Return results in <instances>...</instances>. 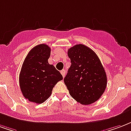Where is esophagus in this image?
Here are the masks:
<instances>
[{
    "label": "esophagus",
    "mask_w": 131,
    "mask_h": 131,
    "mask_svg": "<svg viewBox=\"0 0 131 131\" xmlns=\"http://www.w3.org/2000/svg\"><path fill=\"white\" fill-rule=\"evenodd\" d=\"M60 73H61V74H62V75L63 77H64V76H65L66 71L64 70V69H62V70L61 71H60Z\"/></svg>",
    "instance_id": "obj_1"
}]
</instances>
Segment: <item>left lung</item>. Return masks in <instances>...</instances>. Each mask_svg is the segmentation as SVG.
I'll return each instance as SVG.
<instances>
[{
	"mask_svg": "<svg viewBox=\"0 0 131 131\" xmlns=\"http://www.w3.org/2000/svg\"><path fill=\"white\" fill-rule=\"evenodd\" d=\"M71 65L64 82L71 97L83 105L99 100L107 86L105 69L95 52L83 44L68 50Z\"/></svg>",
	"mask_w": 131,
	"mask_h": 131,
	"instance_id": "left-lung-1",
	"label": "left lung"
}]
</instances>
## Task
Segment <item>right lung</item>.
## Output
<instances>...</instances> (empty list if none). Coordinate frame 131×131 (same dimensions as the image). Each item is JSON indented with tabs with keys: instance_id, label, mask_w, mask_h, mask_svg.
I'll use <instances>...</instances> for the list:
<instances>
[{
	"instance_id": "right-lung-1",
	"label": "right lung",
	"mask_w": 131,
	"mask_h": 131,
	"mask_svg": "<svg viewBox=\"0 0 131 131\" xmlns=\"http://www.w3.org/2000/svg\"><path fill=\"white\" fill-rule=\"evenodd\" d=\"M51 48L39 44L31 49L22 64L19 74L21 92L26 99L42 103L51 95L58 82L63 79L60 71L48 64Z\"/></svg>"
}]
</instances>
